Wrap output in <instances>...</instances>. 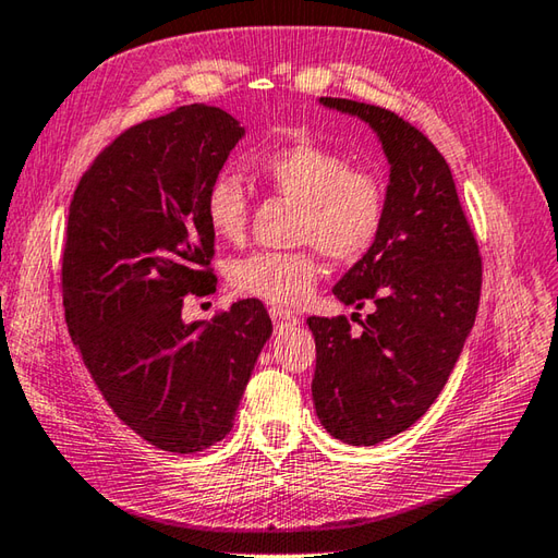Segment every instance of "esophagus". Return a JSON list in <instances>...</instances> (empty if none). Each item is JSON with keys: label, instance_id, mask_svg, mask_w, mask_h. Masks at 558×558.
<instances>
[{"label": "esophagus", "instance_id": "1", "mask_svg": "<svg viewBox=\"0 0 558 558\" xmlns=\"http://www.w3.org/2000/svg\"><path fill=\"white\" fill-rule=\"evenodd\" d=\"M270 319L276 324V329H288V326H298L300 316H294L292 312L282 310V307H272L270 310Z\"/></svg>", "mask_w": 558, "mask_h": 558}]
</instances>
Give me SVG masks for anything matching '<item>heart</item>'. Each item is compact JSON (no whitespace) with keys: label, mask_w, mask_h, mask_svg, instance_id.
<instances>
[{"label":"heart","mask_w":558,"mask_h":558,"mask_svg":"<svg viewBox=\"0 0 558 558\" xmlns=\"http://www.w3.org/2000/svg\"><path fill=\"white\" fill-rule=\"evenodd\" d=\"M258 173L282 198L300 205L294 242L300 251H254L229 264V286L244 298L278 307H298L319 278L322 251L331 260H357L379 236L385 222V185L365 169H355L336 149L314 140H298L266 151ZM205 220L225 242L246 232L248 198L244 183L229 171L217 173L205 191Z\"/></svg>","instance_id":"b5f03b06"}]
</instances>
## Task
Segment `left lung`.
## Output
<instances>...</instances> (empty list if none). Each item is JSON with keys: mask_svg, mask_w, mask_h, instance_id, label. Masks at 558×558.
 <instances>
[{"mask_svg": "<svg viewBox=\"0 0 558 558\" xmlns=\"http://www.w3.org/2000/svg\"><path fill=\"white\" fill-rule=\"evenodd\" d=\"M319 104L375 130L389 161L385 222L367 254L336 282L367 314L310 316L316 341L314 409L336 440L377 445L411 428L438 399L472 331L482 256L452 171L421 130L387 108L322 96Z\"/></svg>", "mask_w": 558, "mask_h": 558, "instance_id": "obj_1", "label": "left lung"}]
</instances>
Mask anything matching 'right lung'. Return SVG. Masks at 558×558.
<instances>
[{"mask_svg": "<svg viewBox=\"0 0 558 558\" xmlns=\"http://www.w3.org/2000/svg\"><path fill=\"white\" fill-rule=\"evenodd\" d=\"M242 137L222 108L181 106L118 135L70 203V336L116 416L167 452H201L232 430L272 331L258 300H239L213 322L181 319L185 294L215 290L203 203Z\"/></svg>", "mask_w": 558, "mask_h": 558, "instance_id": "right-lung-1", "label": "right lung"}]
</instances>
